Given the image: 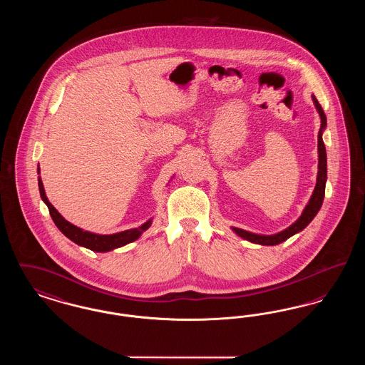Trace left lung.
I'll return each mask as SVG.
<instances>
[{
  "mask_svg": "<svg viewBox=\"0 0 365 365\" xmlns=\"http://www.w3.org/2000/svg\"><path fill=\"white\" fill-rule=\"evenodd\" d=\"M313 103L314 106L320 115L322 119V127L317 135V149H319V171H317V182H316V187L313 190L312 197L308 202V205L304 209L302 215L299 216V219L295 222L294 225L286 228L284 231L278 232L275 235H259V234H253L249 231H245L241 228H232L240 237H242L243 240H247L250 242L260 243V245H278L286 240H289L290 237H293L297 232L302 231L305 227L308 226L313 220V217L317 215V212L322 208L323 200H324V191H326V180H327V155H326V146L322 138L323 130L327 125V119L324 115V110L322 108V105L319 104V101L316 100V97L313 96Z\"/></svg>",
  "mask_w": 365,
  "mask_h": 365,
  "instance_id": "8db88e82",
  "label": "left lung"
}]
</instances>
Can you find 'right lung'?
<instances>
[{"mask_svg": "<svg viewBox=\"0 0 365 365\" xmlns=\"http://www.w3.org/2000/svg\"><path fill=\"white\" fill-rule=\"evenodd\" d=\"M38 174H39V168H38ZM38 186H39V192H41V198L43 200V202L48 205L49 208V213L52 216L53 222L54 225L57 226V228L67 237L70 238L72 242L76 243V245H81L83 247H87L93 252H109V250H113L116 247H120L124 246L127 243L134 242L135 240H138L140 237V234L148 230L150 225H152V220H148L145 225L138 227V228H133V230H127V231H122V232H118V234H112V235H100V234H94V232H90V231H83L82 228L79 227L73 226L71 225L70 222H67L57 210L53 207L52 204L49 202L45 190H43V185H42V180L41 178H38Z\"/></svg>", "mask_w": 365, "mask_h": 365, "instance_id": "1", "label": "right lung"}]
</instances>
